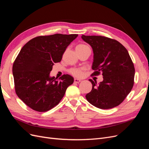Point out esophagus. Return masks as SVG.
Here are the masks:
<instances>
[{
	"label": "esophagus",
	"mask_w": 149,
	"mask_h": 149,
	"mask_svg": "<svg viewBox=\"0 0 149 149\" xmlns=\"http://www.w3.org/2000/svg\"><path fill=\"white\" fill-rule=\"evenodd\" d=\"M80 81H81V80H80V79H76V78L74 79V81H75V83H79Z\"/></svg>",
	"instance_id": "34e87169"
}]
</instances>
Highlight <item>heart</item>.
Returning <instances> with one entry per match:
<instances>
[{"label":"heart","instance_id":"1","mask_svg":"<svg viewBox=\"0 0 149 149\" xmlns=\"http://www.w3.org/2000/svg\"><path fill=\"white\" fill-rule=\"evenodd\" d=\"M87 47L88 46L81 43V44H79L76 46V49H84ZM70 72L71 74H72L76 77H81L82 75V71L80 69H72L70 70Z\"/></svg>","mask_w":149,"mask_h":149}]
</instances>
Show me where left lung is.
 <instances>
[{"label": "left lung", "instance_id": "left-lung-1", "mask_svg": "<svg viewBox=\"0 0 149 149\" xmlns=\"http://www.w3.org/2000/svg\"><path fill=\"white\" fill-rule=\"evenodd\" d=\"M81 38L93 51L92 74L102 73L103 80L97 84L90 79L92 90L86 95L88 102L100 109L118 106L131 92L135 69L127 50L118 41L102 36H85Z\"/></svg>", "mask_w": 149, "mask_h": 149}]
</instances>
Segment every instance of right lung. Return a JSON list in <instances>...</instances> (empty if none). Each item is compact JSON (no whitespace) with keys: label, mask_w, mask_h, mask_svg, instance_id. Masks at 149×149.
<instances>
[{"label":"right lung","mask_w":149,"mask_h":149,"mask_svg":"<svg viewBox=\"0 0 149 149\" xmlns=\"http://www.w3.org/2000/svg\"><path fill=\"white\" fill-rule=\"evenodd\" d=\"M77 34H54L33 38L23 46L13 62L12 72L15 92L28 107L39 112L49 111L59 104L72 77L63 75L57 80L50 72L61 62L68 46Z\"/></svg>","instance_id":"obj_1"}]
</instances>
